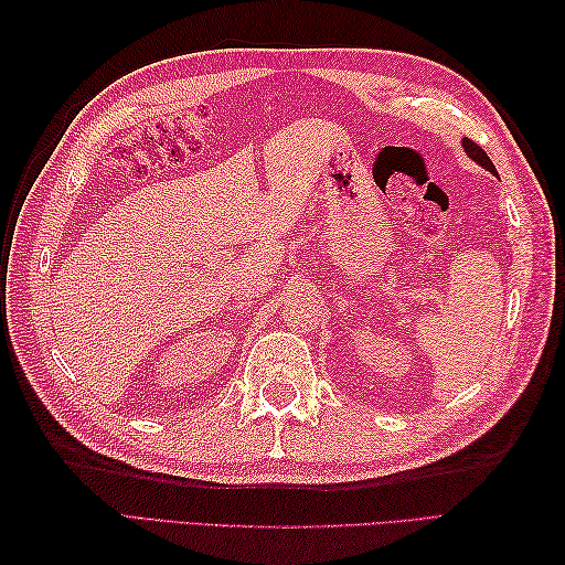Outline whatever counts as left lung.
<instances>
[{
    "label": "left lung",
    "instance_id": "8db88e82",
    "mask_svg": "<svg viewBox=\"0 0 565 565\" xmlns=\"http://www.w3.org/2000/svg\"><path fill=\"white\" fill-rule=\"evenodd\" d=\"M461 142H463V150L468 152V158H473L478 164L486 167L488 172L498 174V172H495V167H493V162H490V158H488V154H486V150H483L481 146H478V142H473L471 138H463Z\"/></svg>",
    "mask_w": 565,
    "mask_h": 565
}]
</instances>
